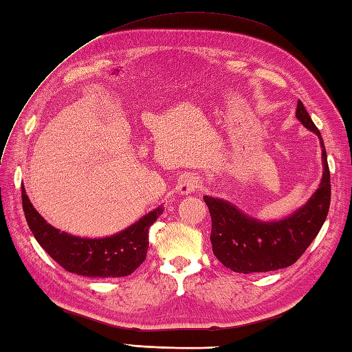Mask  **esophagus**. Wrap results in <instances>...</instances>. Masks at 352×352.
<instances>
[{"instance_id":"1","label":"esophagus","mask_w":352,"mask_h":352,"mask_svg":"<svg viewBox=\"0 0 352 352\" xmlns=\"http://www.w3.org/2000/svg\"><path fill=\"white\" fill-rule=\"evenodd\" d=\"M201 188V180L195 175H184L178 184V190L182 195H189V193L197 192Z\"/></svg>"}]
</instances>
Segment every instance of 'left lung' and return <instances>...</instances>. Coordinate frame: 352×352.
I'll return each mask as SVG.
<instances>
[{
	"instance_id": "left-lung-1",
	"label": "left lung",
	"mask_w": 352,
	"mask_h": 352,
	"mask_svg": "<svg viewBox=\"0 0 352 352\" xmlns=\"http://www.w3.org/2000/svg\"><path fill=\"white\" fill-rule=\"evenodd\" d=\"M296 118L316 134L322 148V180L305 206L286 219L261 222L242 213L228 201L204 197L212 216L213 254L231 271L252 274L292 266L315 241L327 219L331 184L324 140L301 101H298Z\"/></svg>"
}]
</instances>
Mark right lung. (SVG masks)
<instances>
[{"instance_id": "1", "label": "right lung", "mask_w": 352, "mask_h": 352, "mask_svg": "<svg viewBox=\"0 0 352 352\" xmlns=\"http://www.w3.org/2000/svg\"><path fill=\"white\" fill-rule=\"evenodd\" d=\"M22 208L36 241L52 260L68 272L91 278H118L136 271L146 258L148 230L163 213L160 206L121 233L102 239H85L50 226L30 203L24 186Z\"/></svg>"}]
</instances>
